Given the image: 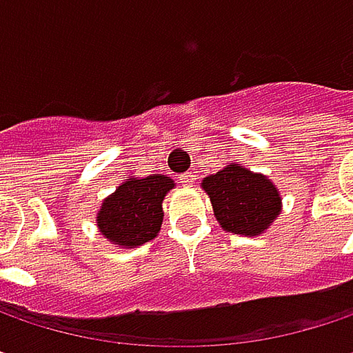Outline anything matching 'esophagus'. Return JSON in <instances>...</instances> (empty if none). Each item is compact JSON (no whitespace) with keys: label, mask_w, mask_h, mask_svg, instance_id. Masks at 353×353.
Listing matches in <instances>:
<instances>
[{"label":"esophagus","mask_w":353,"mask_h":353,"mask_svg":"<svg viewBox=\"0 0 353 353\" xmlns=\"http://www.w3.org/2000/svg\"><path fill=\"white\" fill-rule=\"evenodd\" d=\"M179 181H181V185L190 188V185L196 181V174H194V172H185L183 176H179Z\"/></svg>","instance_id":"obj_1"}]
</instances>
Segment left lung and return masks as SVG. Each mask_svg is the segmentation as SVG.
Listing matches in <instances>:
<instances>
[{
  "label": "left lung",
  "instance_id": "8db88e82",
  "mask_svg": "<svg viewBox=\"0 0 353 353\" xmlns=\"http://www.w3.org/2000/svg\"><path fill=\"white\" fill-rule=\"evenodd\" d=\"M202 190L212 202L219 225L235 235H261L282 210L278 188L261 174H253L241 163L202 179Z\"/></svg>",
  "mask_w": 353,
  "mask_h": 353
}]
</instances>
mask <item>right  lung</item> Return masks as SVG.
<instances>
[{"instance_id": "right-lung-1", "label": "right lung", "mask_w": 353, "mask_h": 353, "mask_svg": "<svg viewBox=\"0 0 353 353\" xmlns=\"http://www.w3.org/2000/svg\"><path fill=\"white\" fill-rule=\"evenodd\" d=\"M174 179L153 174L128 177L110 194L98 210V229L116 247H137L157 237L163 223V198Z\"/></svg>"}]
</instances>
